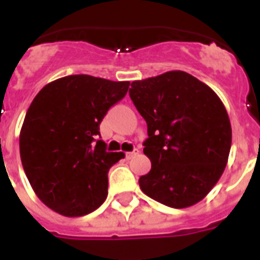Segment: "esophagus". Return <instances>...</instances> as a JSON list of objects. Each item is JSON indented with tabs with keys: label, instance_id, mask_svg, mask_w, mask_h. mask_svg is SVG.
I'll use <instances>...</instances> for the list:
<instances>
[{
	"label": "esophagus",
	"instance_id": "obj_1",
	"mask_svg": "<svg viewBox=\"0 0 260 260\" xmlns=\"http://www.w3.org/2000/svg\"><path fill=\"white\" fill-rule=\"evenodd\" d=\"M139 152H141V151L138 150V148H134V150H133L132 152H126V157L132 158V157H134V156L139 155Z\"/></svg>",
	"mask_w": 260,
	"mask_h": 260
}]
</instances>
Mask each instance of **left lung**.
<instances>
[{"instance_id":"1","label":"left lung","mask_w":260,"mask_h":260,"mask_svg":"<svg viewBox=\"0 0 260 260\" xmlns=\"http://www.w3.org/2000/svg\"><path fill=\"white\" fill-rule=\"evenodd\" d=\"M128 95L148 133L143 152L152 167L139 178L142 191L172 208L201 202L231 151V121L219 96L180 70L135 80Z\"/></svg>"}]
</instances>
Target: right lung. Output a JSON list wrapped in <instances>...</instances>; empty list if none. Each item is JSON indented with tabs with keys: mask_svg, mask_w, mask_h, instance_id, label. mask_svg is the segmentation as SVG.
<instances>
[{
	"mask_svg": "<svg viewBox=\"0 0 260 260\" xmlns=\"http://www.w3.org/2000/svg\"><path fill=\"white\" fill-rule=\"evenodd\" d=\"M128 86L69 75L48 83L32 100L19 135L20 160L35 194L50 210L79 217L104 203L108 172L125 153L107 152L99 130Z\"/></svg>",
	"mask_w": 260,
	"mask_h": 260,
	"instance_id": "right-lung-1",
	"label": "right lung"
}]
</instances>
